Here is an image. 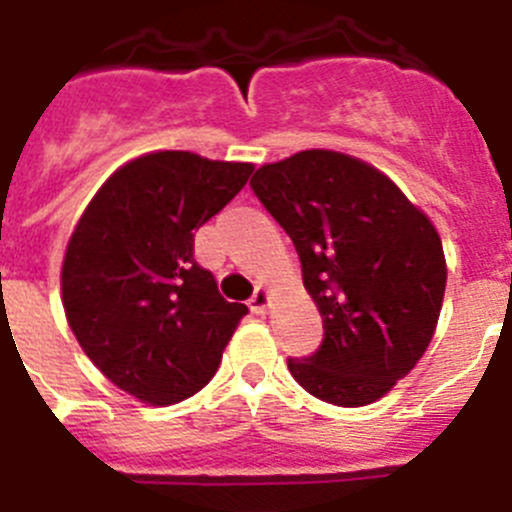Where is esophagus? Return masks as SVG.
I'll list each match as a JSON object with an SVG mask.
<instances>
[{
  "instance_id": "esophagus-1",
  "label": "esophagus",
  "mask_w": 512,
  "mask_h": 512,
  "mask_svg": "<svg viewBox=\"0 0 512 512\" xmlns=\"http://www.w3.org/2000/svg\"><path fill=\"white\" fill-rule=\"evenodd\" d=\"M271 305V292L266 287H259L256 292H253V297L248 300V307H251L253 312H266Z\"/></svg>"
}]
</instances>
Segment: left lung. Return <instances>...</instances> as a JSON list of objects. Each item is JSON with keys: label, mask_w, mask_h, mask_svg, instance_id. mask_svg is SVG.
Wrapping results in <instances>:
<instances>
[{"label": "left lung", "mask_w": 512, "mask_h": 512, "mask_svg": "<svg viewBox=\"0 0 512 512\" xmlns=\"http://www.w3.org/2000/svg\"><path fill=\"white\" fill-rule=\"evenodd\" d=\"M251 189L295 243L323 318L320 348L289 359V372L338 408L377 402L436 333L446 289L438 230L390 176L325 148L261 166Z\"/></svg>", "instance_id": "8db88e82"}]
</instances>
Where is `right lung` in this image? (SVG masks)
Wrapping results in <instances>:
<instances>
[{"mask_svg":"<svg viewBox=\"0 0 512 512\" xmlns=\"http://www.w3.org/2000/svg\"><path fill=\"white\" fill-rule=\"evenodd\" d=\"M251 174L253 164L189 151L146 153L99 187L71 233L66 320L99 372L140 402L174 405L200 392L248 312L194 261V230Z\"/></svg>","mask_w":512,"mask_h":512,"instance_id":"right-lung-1","label":"right lung"}]
</instances>
